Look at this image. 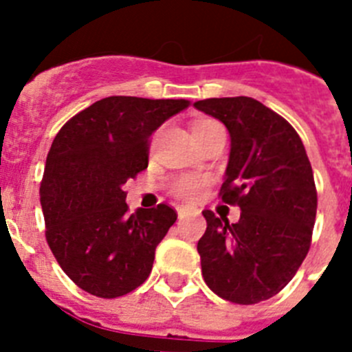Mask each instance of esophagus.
Masks as SVG:
<instances>
[{"label":"esophagus","mask_w":352,"mask_h":352,"mask_svg":"<svg viewBox=\"0 0 352 352\" xmlns=\"http://www.w3.org/2000/svg\"><path fill=\"white\" fill-rule=\"evenodd\" d=\"M194 208L190 206H178V217L179 219H185V217H188V214L194 213Z\"/></svg>","instance_id":"1"}]
</instances>
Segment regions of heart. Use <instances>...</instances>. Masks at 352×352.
Listing matches in <instances>:
<instances>
[{"label": "heart", "instance_id": "b5f03b06", "mask_svg": "<svg viewBox=\"0 0 352 352\" xmlns=\"http://www.w3.org/2000/svg\"><path fill=\"white\" fill-rule=\"evenodd\" d=\"M219 125V123H214V121H201L197 125L194 126V130L197 129H208V126ZM204 186H206V179L201 178V176H194V174H188V176H179L170 185V190L176 197L186 199V201H194L201 195V192L204 190Z\"/></svg>", "mask_w": 352, "mask_h": 352}]
</instances>
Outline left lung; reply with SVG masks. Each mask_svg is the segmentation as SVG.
Instances as JSON below:
<instances>
[{
    "instance_id": "8db88e82",
    "label": "left lung",
    "mask_w": 352,
    "mask_h": 352,
    "mask_svg": "<svg viewBox=\"0 0 352 352\" xmlns=\"http://www.w3.org/2000/svg\"><path fill=\"white\" fill-rule=\"evenodd\" d=\"M222 121L231 153L222 201L238 204L236 223L204 210L199 239L204 282L220 298L254 305L280 292L309 254L317 192L296 130L250 96L206 98L194 104Z\"/></svg>"
}]
</instances>
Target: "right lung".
I'll list each match as a JSON object with an SVG mask.
<instances>
[{"mask_svg":"<svg viewBox=\"0 0 352 352\" xmlns=\"http://www.w3.org/2000/svg\"><path fill=\"white\" fill-rule=\"evenodd\" d=\"M188 100L107 96L68 120L49 149L40 204L56 261L82 291L118 298L151 273L176 222L167 204L129 214L123 185L148 167L149 135Z\"/></svg>","mask_w":352,"mask_h":352,"instance_id":"obj_1","label":"right lung"}]
</instances>
